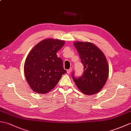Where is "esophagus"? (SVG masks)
Segmentation results:
<instances>
[{"label": "esophagus", "instance_id": "1", "mask_svg": "<svg viewBox=\"0 0 131 131\" xmlns=\"http://www.w3.org/2000/svg\"><path fill=\"white\" fill-rule=\"evenodd\" d=\"M71 71H72V68H71L69 69V70H67V73H68V74H70Z\"/></svg>", "mask_w": 131, "mask_h": 131}]
</instances>
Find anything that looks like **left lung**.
<instances>
[{
  "mask_svg": "<svg viewBox=\"0 0 131 131\" xmlns=\"http://www.w3.org/2000/svg\"><path fill=\"white\" fill-rule=\"evenodd\" d=\"M84 65L82 77L73 79L79 90L87 95L96 94L104 87L108 76V63L104 53L91 42H74Z\"/></svg>",
  "mask_w": 131,
  "mask_h": 131,
  "instance_id": "obj_1",
  "label": "left lung"
}]
</instances>
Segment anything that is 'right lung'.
<instances>
[{
	"instance_id": "1",
	"label": "right lung",
	"mask_w": 131,
	"mask_h": 131,
	"mask_svg": "<svg viewBox=\"0 0 131 131\" xmlns=\"http://www.w3.org/2000/svg\"><path fill=\"white\" fill-rule=\"evenodd\" d=\"M64 44V40L46 39L33 47L27 55L24 64L25 76L35 92H49L66 73L62 59L56 54Z\"/></svg>"
}]
</instances>
